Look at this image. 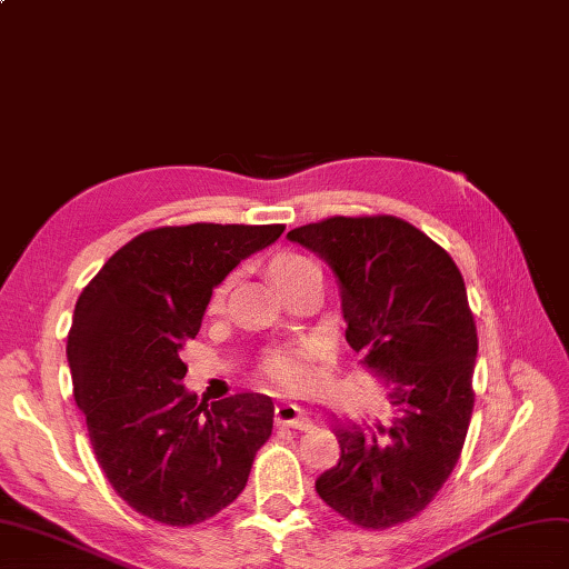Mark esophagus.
Instances as JSON below:
<instances>
[{
	"instance_id": "esophagus-1",
	"label": "esophagus",
	"mask_w": 569,
	"mask_h": 569,
	"mask_svg": "<svg viewBox=\"0 0 569 569\" xmlns=\"http://www.w3.org/2000/svg\"><path fill=\"white\" fill-rule=\"evenodd\" d=\"M276 423L286 426V428H296V430H308L310 428V420L305 418L300 406L290 403V401H283V403L276 406Z\"/></svg>"
}]
</instances>
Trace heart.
Wrapping results in <instances>:
<instances>
[{
  "label": "heart",
  "mask_w": 569,
  "mask_h": 569,
  "mask_svg": "<svg viewBox=\"0 0 569 569\" xmlns=\"http://www.w3.org/2000/svg\"><path fill=\"white\" fill-rule=\"evenodd\" d=\"M310 269H317L315 261L305 254H298V252H281L269 261V271L273 276V281L279 286H286L290 279H296V276L310 271ZM226 293H228V283L218 286L213 290L211 302H209L211 312H218L223 308ZM310 353H312L310 343L273 348V351H269V356L264 358V372L271 377V380L281 382V385H296L302 377L305 358H308Z\"/></svg>",
  "instance_id": "obj_1"
}]
</instances>
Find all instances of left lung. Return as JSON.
Here are the masks:
<instances>
[{
	"label": "left lung",
	"mask_w": 569,
	"mask_h": 569,
	"mask_svg": "<svg viewBox=\"0 0 569 569\" xmlns=\"http://www.w3.org/2000/svg\"><path fill=\"white\" fill-rule=\"evenodd\" d=\"M288 240L337 273L346 341L395 406L375 430L333 423L341 459L315 488L362 529L409 521L455 471L473 413L478 333L461 271L397 216H333Z\"/></svg>",
	"instance_id": "8db88e82"
}]
</instances>
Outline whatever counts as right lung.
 Listing matches in <instances>:
<instances>
[{
  "label": "right lung",
  "instance_id": "obj_1",
  "mask_svg": "<svg viewBox=\"0 0 569 569\" xmlns=\"http://www.w3.org/2000/svg\"><path fill=\"white\" fill-rule=\"evenodd\" d=\"M286 226L192 223L146 230L114 252L77 300L67 360L100 469L139 515L192 527L244 490L273 428L257 391L197 401L182 346L213 288Z\"/></svg>",
  "mask_w": 569,
  "mask_h": 569
}]
</instances>
